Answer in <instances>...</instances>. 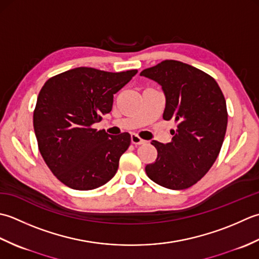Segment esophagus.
Masks as SVG:
<instances>
[{"mask_svg": "<svg viewBox=\"0 0 259 259\" xmlns=\"http://www.w3.org/2000/svg\"><path fill=\"white\" fill-rule=\"evenodd\" d=\"M131 141H132V143L135 144V145H141V144L146 143V141L142 140L141 137L137 135V134H132L131 135Z\"/></svg>", "mask_w": 259, "mask_h": 259, "instance_id": "34e87169", "label": "esophagus"}]
</instances>
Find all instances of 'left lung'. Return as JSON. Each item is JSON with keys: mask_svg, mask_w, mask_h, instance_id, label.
Wrapping results in <instances>:
<instances>
[{"mask_svg": "<svg viewBox=\"0 0 259 259\" xmlns=\"http://www.w3.org/2000/svg\"><path fill=\"white\" fill-rule=\"evenodd\" d=\"M141 76L161 85L165 95L163 119L177 122L170 143L152 141L157 157L145 172L164 188H190L210 170L223 146L228 123L224 94L208 73L177 60L162 61Z\"/></svg>", "mask_w": 259, "mask_h": 259, "instance_id": "1", "label": "left lung"}]
</instances>
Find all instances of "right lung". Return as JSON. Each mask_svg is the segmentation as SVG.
Listing matches in <instances>:
<instances>
[{
    "instance_id": "right-lung-1",
    "label": "right lung",
    "mask_w": 259,
    "mask_h": 259,
    "mask_svg": "<svg viewBox=\"0 0 259 259\" xmlns=\"http://www.w3.org/2000/svg\"><path fill=\"white\" fill-rule=\"evenodd\" d=\"M136 73L78 67L48 79L41 88L33 112L39 151L51 172L67 187L96 189L117 172L131 135H109L92 125L112 110L114 94Z\"/></svg>"
}]
</instances>
